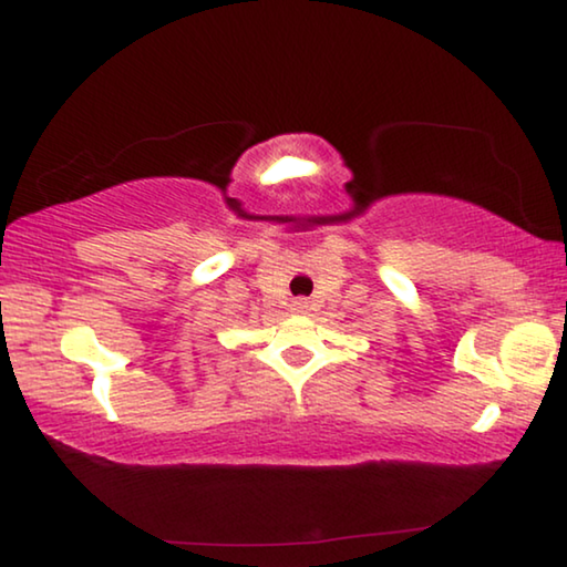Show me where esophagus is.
<instances>
[{
    "mask_svg": "<svg viewBox=\"0 0 567 567\" xmlns=\"http://www.w3.org/2000/svg\"><path fill=\"white\" fill-rule=\"evenodd\" d=\"M292 308L298 310V312H305V310H308V302H305V300H295Z\"/></svg>",
    "mask_w": 567,
    "mask_h": 567,
    "instance_id": "obj_1",
    "label": "esophagus"
}]
</instances>
